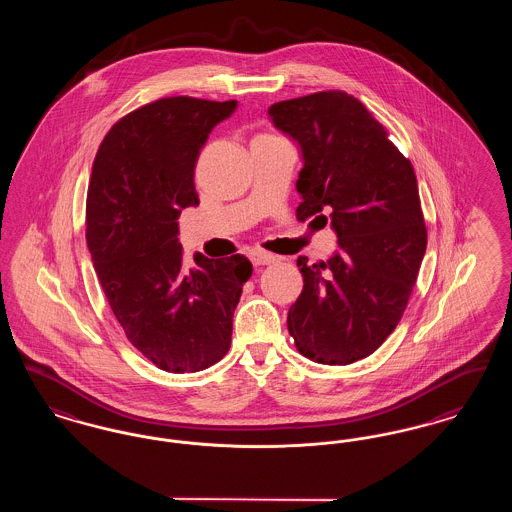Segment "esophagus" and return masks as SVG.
Wrapping results in <instances>:
<instances>
[{
  "mask_svg": "<svg viewBox=\"0 0 512 512\" xmlns=\"http://www.w3.org/2000/svg\"><path fill=\"white\" fill-rule=\"evenodd\" d=\"M249 259H251V263H253L255 267H265V265L274 263L278 257H276V255H272V253H268L265 249H251Z\"/></svg>",
  "mask_w": 512,
  "mask_h": 512,
  "instance_id": "obj_1",
  "label": "esophagus"
}]
</instances>
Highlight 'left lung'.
<instances>
[{
  "instance_id": "1",
  "label": "left lung",
  "mask_w": 512,
  "mask_h": 512,
  "mask_svg": "<svg viewBox=\"0 0 512 512\" xmlns=\"http://www.w3.org/2000/svg\"><path fill=\"white\" fill-rule=\"evenodd\" d=\"M272 124L301 147L297 219H326L338 251L297 259L303 292L290 307L295 347L322 365L372 355L403 317L426 251L411 161L353 96L330 90L270 105Z\"/></svg>"
}]
</instances>
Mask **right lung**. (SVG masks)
<instances>
[{
	"instance_id": "obj_1",
	"label": "right lung",
	"mask_w": 512,
	"mask_h": 512,
	"mask_svg": "<svg viewBox=\"0 0 512 512\" xmlns=\"http://www.w3.org/2000/svg\"><path fill=\"white\" fill-rule=\"evenodd\" d=\"M238 101L163 98L103 138L86 201V242L101 290L128 341L167 372L205 370L226 355L253 267L244 255L184 268L182 209L199 205L194 169L211 130Z\"/></svg>"
}]
</instances>
